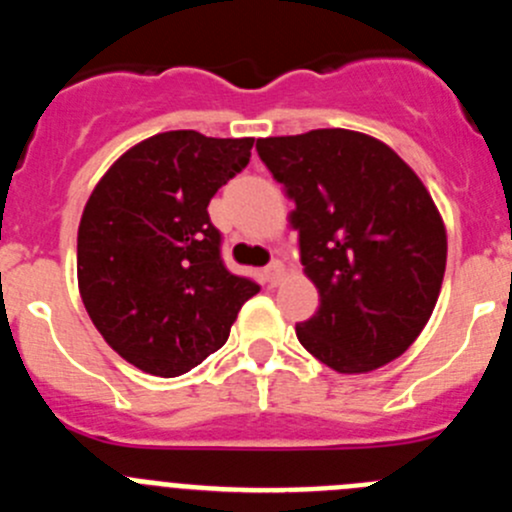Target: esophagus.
Instances as JSON below:
<instances>
[{"label":"esophagus","mask_w":512,"mask_h":512,"mask_svg":"<svg viewBox=\"0 0 512 512\" xmlns=\"http://www.w3.org/2000/svg\"><path fill=\"white\" fill-rule=\"evenodd\" d=\"M282 279H284V264L282 261H271V264L264 269V282L271 284V287H277Z\"/></svg>","instance_id":"34e87169"}]
</instances>
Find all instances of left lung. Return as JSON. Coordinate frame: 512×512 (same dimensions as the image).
Wrapping results in <instances>:
<instances>
[{"label":"left lung","mask_w":512,"mask_h":512,"mask_svg":"<svg viewBox=\"0 0 512 512\" xmlns=\"http://www.w3.org/2000/svg\"><path fill=\"white\" fill-rule=\"evenodd\" d=\"M259 158L295 202L305 274L320 307L297 338L341 374L402 356L441 292L446 228L431 194L390 146L325 128L256 140Z\"/></svg>","instance_id":"obj_1"}]
</instances>
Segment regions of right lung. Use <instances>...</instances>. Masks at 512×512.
Masks as SVG:
<instances>
[{"instance_id":"right-lung-1","label":"right lung","mask_w":512,"mask_h":512,"mask_svg":"<svg viewBox=\"0 0 512 512\" xmlns=\"http://www.w3.org/2000/svg\"><path fill=\"white\" fill-rule=\"evenodd\" d=\"M253 138L171 130L99 179L79 223L76 271L89 318L140 372L179 377L215 354L259 292L223 264L207 205L241 174Z\"/></svg>"}]
</instances>
